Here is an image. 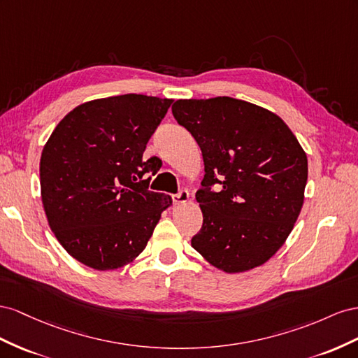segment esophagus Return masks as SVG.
I'll return each instance as SVG.
<instances>
[{
  "label": "esophagus",
  "instance_id": "34e87169",
  "mask_svg": "<svg viewBox=\"0 0 358 358\" xmlns=\"http://www.w3.org/2000/svg\"><path fill=\"white\" fill-rule=\"evenodd\" d=\"M190 196H189V192L187 190H180L177 195H172V201L176 206H181V203H186L189 202Z\"/></svg>",
  "mask_w": 358,
  "mask_h": 358
}]
</instances>
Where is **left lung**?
Wrapping results in <instances>:
<instances>
[{"mask_svg": "<svg viewBox=\"0 0 358 358\" xmlns=\"http://www.w3.org/2000/svg\"><path fill=\"white\" fill-rule=\"evenodd\" d=\"M172 114L202 151L196 201L202 228L192 248L213 267L243 273L267 262L297 222L308 156L274 112L232 97L177 100ZM219 182L220 192H211Z\"/></svg>", "mask_w": 358, "mask_h": 358, "instance_id": "left-lung-1", "label": "left lung"}]
</instances>
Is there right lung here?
<instances>
[{
    "instance_id": "obj_1",
    "label": "right lung",
    "mask_w": 358,
    "mask_h": 358,
    "mask_svg": "<svg viewBox=\"0 0 358 358\" xmlns=\"http://www.w3.org/2000/svg\"><path fill=\"white\" fill-rule=\"evenodd\" d=\"M171 99L124 94L85 101L58 122L42 151L40 189L50 229L66 252L87 267L106 271L145 249L165 193L148 190L160 169L142 159Z\"/></svg>"
}]
</instances>
